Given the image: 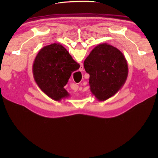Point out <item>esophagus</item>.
I'll return each instance as SVG.
<instances>
[{
	"mask_svg": "<svg viewBox=\"0 0 158 158\" xmlns=\"http://www.w3.org/2000/svg\"><path fill=\"white\" fill-rule=\"evenodd\" d=\"M83 70H84V66H83L82 65H81L80 69H79V70H80V71H82Z\"/></svg>",
	"mask_w": 158,
	"mask_h": 158,
	"instance_id": "1",
	"label": "esophagus"
}]
</instances>
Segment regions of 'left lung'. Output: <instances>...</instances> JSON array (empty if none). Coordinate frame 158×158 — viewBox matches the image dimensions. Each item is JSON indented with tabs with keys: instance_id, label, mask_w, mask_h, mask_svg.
I'll list each match as a JSON object with an SVG mask.
<instances>
[{
	"instance_id": "obj_1",
	"label": "left lung",
	"mask_w": 158,
	"mask_h": 158,
	"mask_svg": "<svg viewBox=\"0 0 158 158\" xmlns=\"http://www.w3.org/2000/svg\"><path fill=\"white\" fill-rule=\"evenodd\" d=\"M89 74L92 94L99 102L113 96L125 84L128 73V64L122 52L108 44L97 45L84 62Z\"/></svg>"
}]
</instances>
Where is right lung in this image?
<instances>
[{"instance_id": "obj_1", "label": "right lung", "mask_w": 158, "mask_h": 158, "mask_svg": "<svg viewBox=\"0 0 158 158\" xmlns=\"http://www.w3.org/2000/svg\"><path fill=\"white\" fill-rule=\"evenodd\" d=\"M79 67L63 45L52 44L38 52L33 62V75L43 92L55 101H60L70 95L64 86L72 73Z\"/></svg>"}]
</instances>
